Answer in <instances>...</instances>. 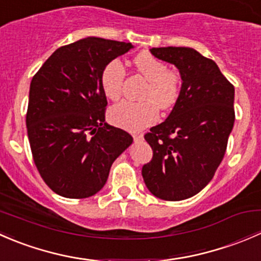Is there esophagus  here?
I'll return each mask as SVG.
<instances>
[{
    "label": "esophagus",
    "instance_id": "esophagus-1",
    "mask_svg": "<svg viewBox=\"0 0 261 261\" xmlns=\"http://www.w3.org/2000/svg\"><path fill=\"white\" fill-rule=\"evenodd\" d=\"M144 139V136L141 135V134H135V135H134V140L135 141H140V140H143Z\"/></svg>",
    "mask_w": 261,
    "mask_h": 261
}]
</instances>
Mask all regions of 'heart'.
Returning a JSON list of instances; mask_svg holds the SVG:
<instances>
[{"mask_svg": "<svg viewBox=\"0 0 261 261\" xmlns=\"http://www.w3.org/2000/svg\"><path fill=\"white\" fill-rule=\"evenodd\" d=\"M135 67L147 80L143 93L144 101H121L110 109V121L118 127L130 131H140L156 122L159 107L169 110L180 97L181 80L168 65L150 53L136 55ZM125 80V67L121 60L112 59L101 72V88L110 99L120 98Z\"/></svg>", "mask_w": 261, "mask_h": 261, "instance_id": "obj_1", "label": "heart"}]
</instances>
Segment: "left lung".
<instances>
[{
	"label": "left lung",
	"instance_id": "left-lung-1",
	"mask_svg": "<svg viewBox=\"0 0 261 261\" xmlns=\"http://www.w3.org/2000/svg\"><path fill=\"white\" fill-rule=\"evenodd\" d=\"M150 51L179 69L181 92L167 120L144 136L152 159L141 174L155 197L181 201L201 192L222 162L235 122V88L197 50L168 46Z\"/></svg>",
	"mask_w": 261,
	"mask_h": 261
}]
</instances>
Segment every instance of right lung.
<instances>
[{
  "label": "right lung",
  "instance_id": "1",
  "mask_svg": "<svg viewBox=\"0 0 261 261\" xmlns=\"http://www.w3.org/2000/svg\"><path fill=\"white\" fill-rule=\"evenodd\" d=\"M134 48L102 38L60 46L33 77L26 114L34 163L51 191L87 198L101 191L133 136L105 122L101 72Z\"/></svg>",
  "mask_w": 261,
  "mask_h": 261
}]
</instances>
